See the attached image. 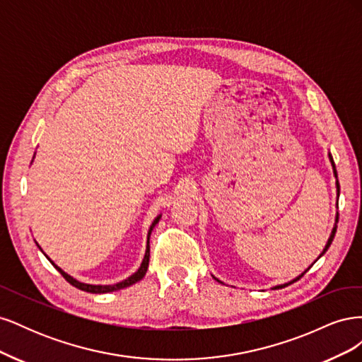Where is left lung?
Returning a JSON list of instances; mask_svg holds the SVG:
<instances>
[{"label": "left lung", "instance_id": "left-lung-1", "mask_svg": "<svg viewBox=\"0 0 362 362\" xmlns=\"http://www.w3.org/2000/svg\"><path fill=\"white\" fill-rule=\"evenodd\" d=\"M327 157H329V161H331V164H332V172H334V177H335V187H337V199L339 198V184H338V175H337V169H335V163H334V158H332V156H331V152H329V154H327ZM337 222H338V213H337V216H335V223H334V228H332V231H331V235H329V238H327V243H326V246H325V249L322 250V254H320V257H323L325 254H326V250L327 249H329V246H331V243H332V240H334V237H335V233H337ZM319 257V258H320ZM319 258H317V259H319ZM315 259V261H317ZM314 261V262H315ZM314 262H313V264H314ZM313 264L308 267V269H306L303 273H302V275H299V276H296L294 279H291V281H288V282H286V284H281V286H275V287H273L272 290H278V288H284V287H287V286H290V284H293V282H296V281H299L303 275H305V273L306 272H308L311 267H313ZM217 282H221V284H223L222 281H218L216 276H213Z\"/></svg>", "mask_w": 362, "mask_h": 362}]
</instances>
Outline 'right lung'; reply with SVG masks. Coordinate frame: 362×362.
Here are the masks:
<instances>
[{"label": "right lung", "instance_id": "1", "mask_svg": "<svg viewBox=\"0 0 362 362\" xmlns=\"http://www.w3.org/2000/svg\"><path fill=\"white\" fill-rule=\"evenodd\" d=\"M160 218H161V214H158V216L154 218V222H152V225L149 226V231H148V240H146L145 257H144V261H141L140 267L137 269V272H134L133 275L128 276V278H127V279H124V281H120V282H117V284H112V286H100V284H98V286H93V284L80 282L78 279H75V278H72L71 275H68L66 272H63L59 266L54 264V262L49 259V257H48V255H45V257L49 259L51 264L62 273V276H63L64 279H66V281L71 284V286H74V287H76V288H80V290H83V291H87V293H95V294H103V293H110V291L122 290V288H127V287H129V286H133V284L139 282L140 279H144V276L146 275V270H148V266H149V237H151L152 229H154V226L158 223ZM36 245H37V243H36ZM37 247L40 249V246H39V245H37ZM40 250H42V249H40ZM42 252H43V250H42Z\"/></svg>", "mask_w": 362, "mask_h": 362}]
</instances>
